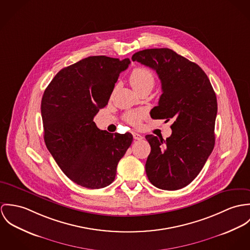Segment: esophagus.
Here are the masks:
<instances>
[{
    "label": "esophagus",
    "mask_w": 250,
    "mask_h": 250,
    "mask_svg": "<svg viewBox=\"0 0 250 250\" xmlns=\"http://www.w3.org/2000/svg\"><path fill=\"white\" fill-rule=\"evenodd\" d=\"M132 135H133L134 140H142L143 139V136L140 135L139 133H136V132H132Z\"/></svg>",
    "instance_id": "esophagus-1"
}]
</instances>
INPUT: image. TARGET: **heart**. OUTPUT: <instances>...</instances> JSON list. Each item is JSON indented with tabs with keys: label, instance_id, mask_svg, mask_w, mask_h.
Here are the masks:
<instances>
[{
	"label": "heart",
	"instance_id": "obj_1",
	"mask_svg": "<svg viewBox=\"0 0 250 250\" xmlns=\"http://www.w3.org/2000/svg\"><path fill=\"white\" fill-rule=\"evenodd\" d=\"M129 83L138 94L143 91L150 92L155 85V76L149 69L145 67H138L133 69L130 73ZM146 112L143 109L137 111L127 112L124 116V120L127 124L137 126L146 117Z\"/></svg>",
	"mask_w": 250,
	"mask_h": 250
}]
</instances>
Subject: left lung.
<instances>
[{"label":"left lung","instance_id":"left-lung-1","mask_svg":"<svg viewBox=\"0 0 250 250\" xmlns=\"http://www.w3.org/2000/svg\"><path fill=\"white\" fill-rule=\"evenodd\" d=\"M132 60L156 71L162 86L152 119L171 120V135H146L150 153L146 172L150 183L174 191L189 185L205 165L215 146L218 103L204 71L170 49H147L135 53Z\"/></svg>","mask_w":250,"mask_h":250}]
</instances>
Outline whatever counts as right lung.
<instances>
[{"label":"right lung","instance_id":"right-lung-1","mask_svg":"<svg viewBox=\"0 0 250 250\" xmlns=\"http://www.w3.org/2000/svg\"><path fill=\"white\" fill-rule=\"evenodd\" d=\"M129 64L128 58L89 56L60 70L44 92L41 114L47 148L67 177L85 188L110 185L132 143L131 133H109L93 121Z\"/></svg>","mask_w":250,"mask_h":250}]
</instances>
